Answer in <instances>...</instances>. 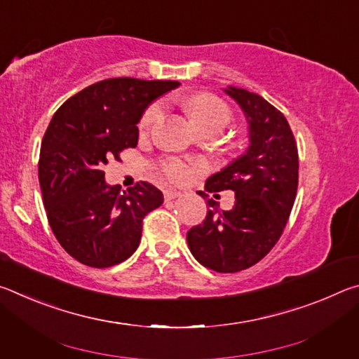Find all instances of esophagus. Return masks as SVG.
<instances>
[{"label": "esophagus", "mask_w": 359, "mask_h": 359, "mask_svg": "<svg viewBox=\"0 0 359 359\" xmlns=\"http://www.w3.org/2000/svg\"><path fill=\"white\" fill-rule=\"evenodd\" d=\"M180 196V191L177 190H165V199L166 201H171V199H175Z\"/></svg>", "instance_id": "1"}]
</instances>
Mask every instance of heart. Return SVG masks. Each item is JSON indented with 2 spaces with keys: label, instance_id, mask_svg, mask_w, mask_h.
<instances>
[{
  "label": "heart",
  "instance_id": "1",
  "mask_svg": "<svg viewBox=\"0 0 359 359\" xmlns=\"http://www.w3.org/2000/svg\"><path fill=\"white\" fill-rule=\"evenodd\" d=\"M187 111L191 120L201 131H218L222 133L233 120V111L222 98L212 93H196L187 100ZM165 104L155 101L145 109L141 120H139V131L141 135L149 133L163 118ZM163 175L171 182H185L191 177L193 169L182 163L177 158H169L160 165Z\"/></svg>",
  "mask_w": 359,
  "mask_h": 359
}]
</instances>
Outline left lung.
<instances>
[{
    "instance_id": "1",
    "label": "left lung",
    "mask_w": 359,
    "mask_h": 359,
    "mask_svg": "<svg viewBox=\"0 0 359 359\" xmlns=\"http://www.w3.org/2000/svg\"><path fill=\"white\" fill-rule=\"evenodd\" d=\"M244 111L250 145L247 151L205 182L208 191L231 190V210L218 209L209 194L205 220L187 233L188 247L212 271H244L277 244L293 209L299 160L293 131L285 115L263 96L244 88H224Z\"/></svg>"
}]
</instances>
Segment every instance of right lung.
I'll list each match as a JSON object with an SVG mask.
<instances>
[{
	"instance_id": "right-lung-1",
	"label": "right lung",
	"mask_w": 359,
	"mask_h": 359,
	"mask_svg": "<svg viewBox=\"0 0 359 359\" xmlns=\"http://www.w3.org/2000/svg\"><path fill=\"white\" fill-rule=\"evenodd\" d=\"M175 81L115 77L71 96L53 114L38 163L47 220L66 252L90 267H111L136 252L144 217L163 204L149 182L126 191L104 182V165L137 145V121Z\"/></svg>"
}]
</instances>
